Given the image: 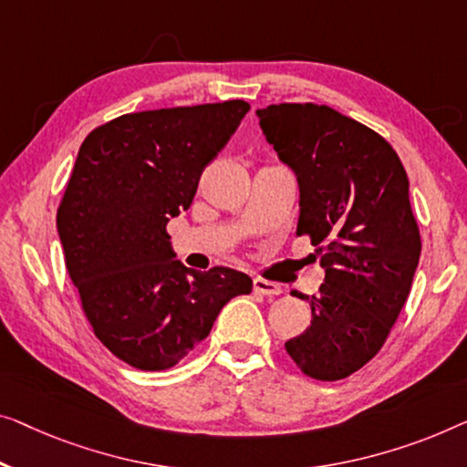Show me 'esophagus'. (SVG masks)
<instances>
[{
    "instance_id": "esophagus-1",
    "label": "esophagus",
    "mask_w": 467,
    "mask_h": 467,
    "mask_svg": "<svg viewBox=\"0 0 467 467\" xmlns=\"http://www.w3.org/2000/svg\"><path fill=\"white\" fill-rule=\"evenodd\" d=\"M254 291L262 296H278L283 289H281V285L266 281V278H254Z\"/></svg>"
}]
</instances>
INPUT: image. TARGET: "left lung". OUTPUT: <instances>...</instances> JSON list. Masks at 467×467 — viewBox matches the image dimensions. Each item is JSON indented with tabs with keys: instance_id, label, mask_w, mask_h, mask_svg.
I'll list each match as a JSON object with an SVG mask.
<instances>
[{
	"instance_id": "1",
	"label": "left lung",
	"mask_w": 467,
	"mask_h": 467,
	"mask_svg": "<svg viewBox=\"0 0 467 467\" xmlns=\"http://www.w3.org/2000/svg\"><path fill=\"white\" fill-rule=\"evenodd\" d=\"M257 117L300 184L296 234L325 268L310 327L285 350L312 379H344L381 350L411 291L421 239L407 171L386 138L325 104H270Z\"/></svg>"
}]
</instances>
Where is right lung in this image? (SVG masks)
Here are the masks:
<instances>
[{
	"label": "right lung",
	"instance_id": "obj_1",
	"mask_svg": "<svg viewBox=\"0 0 467 467\" xmlns=\"http://www.w3.org/2000/svg\"><path fill=\"white\" fill-rule=\"evenodd\" d=\"M247 110L226 100L128 113L81 144L56 226L94 336L130 367H173L210 336L224 304L252 291L233 268H184L167 234Z\"/></svg>",
	"mask_w": 467,
	"mask_h": 467
}]
</instances>
